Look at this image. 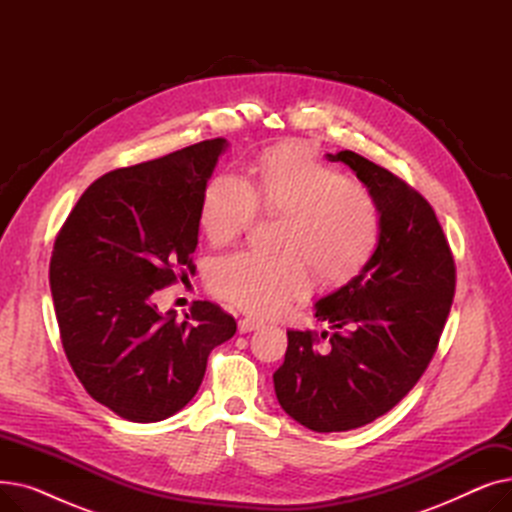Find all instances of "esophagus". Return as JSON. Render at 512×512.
Here are the masks:
<instances>
[{
	"instance_id": "1",
	"label": "esophagus",
	"mask_w": 512,
	"mask_h": 512,
	"mask_svg": "<svg viewBox=\"0 0 512 512\" xmlns=\"http://www.w3.org/2000/svg\"><path fill=\"white\" fill-rule=\"evenodd\" d=\"M257 328H261V324H259V321L251 319V317H245V319L238 321V332L240 334H249V332H253Z\"/></svg>"
}]
</instances>
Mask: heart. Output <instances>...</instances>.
I'll return each mask as SVG.
<instances>
[{
  "label": "heart",
  "mask_w": 512,
  "mask_h": 512,
  "mask_svg": "<svg viewBox=\"0 0 512 512\" xmlns=\"http://www.w3.org/2000/svg\"><path fill=\"white\" fill-rule=\"evenodd\" d=\"M259 205L286 215L282 255L240 251L211 265L209 286L253 315L282 313L311 290V272L332 284L355 278L380 242L373 197L303 147L280 145L257 161L253 180L236 172L215 176L203 195L201 226L211 242H228L251 228Z\"/></svg>",
  "instance_id": "heart-1"
}]
</instances>
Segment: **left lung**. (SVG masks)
<instances>
[{
	"mask_svg": "<svg viewBox=\"0 0 512 512\" xmlns=\"http://www.w3.org/2000/svg\"><path fill=\"white\" fill-rule=\"evenodd\" d=\"M342 161L380 211V242L363 270L315 303L330 351L313 332L288 330L274 373L280 407L319 434L348 432L388 413L432 361L450 313L456 267L436 213L415 188L355 151Z\"/></svg>",
	"mask_w": 512,
	"mask_h": 512,
	"instance_id": "1",
	"label": "left lung"
}]
</instances>
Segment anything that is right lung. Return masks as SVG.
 <instances>
[{
  "label": "right lung",
  "mask_w": 512,
  "mask_h": 512,
  "mask_svg": "<svg viewBox=\"0 0 512 512\" xmlns=\"http://www.w3.org/2000/svg\"><path fill=\"white\" fill-rule=\"evenodd\" d=\"M226 139L97 178L64 222L49 286L66 357L85 390L134 423L164 421L197 394L236 321L195 301L161 315L151 294L193 272L201 203Z\"/></svg>",
  "instance_id": "obj_1"
}]
</instances>
